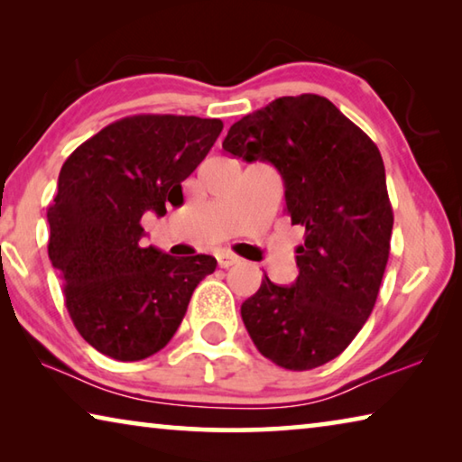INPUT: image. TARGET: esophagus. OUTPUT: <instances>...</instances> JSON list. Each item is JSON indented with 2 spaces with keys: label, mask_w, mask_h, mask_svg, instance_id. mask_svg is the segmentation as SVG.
I'll list each match as a JSON object with an SVG mask.
<instances>
[{
  "label": "esophagus",
  "mask_w": 462,
  "mask_h": 462,
  "mask_svg": "<svg viewBox=\"0 0 462 462\" xmlns=\"http://www.w3.org/2000/svg\"><path fill=\"white\" fill-rule=\"evenodd\" d=\"M216 259H217V264H220L222 269H228V267H232V264H238V263H240V259H238L236 254H232V253H226V250H224V253L217 254Z\"/></svg>",
  "instance_id": "esophagus-1"
}]
</instances>
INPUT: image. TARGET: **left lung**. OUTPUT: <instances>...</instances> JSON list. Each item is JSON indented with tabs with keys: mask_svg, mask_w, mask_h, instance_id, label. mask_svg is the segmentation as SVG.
<instances>
[{
	"mask_svg": "<svg viewBox=\"0 0 462 462\" xmlns=\"http://www.w3.org/2000/svg\"><path fill=\"white\" fill-rule=\"evenodd\" d=\"M222 148L275 165L287 216L306 228L295 285L264 275L242 303V322L259 353L283 369L322 366L361 332L387 267L393 209L379 148L316 93L279 97L245 116Z\"/></svg>",
	"mask_w": 462,
	"mask_h": 462,
	"instance_id": "8db88e82",
	"label": "left lung"
}]
</instances>
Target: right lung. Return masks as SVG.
I'll list each match as a JSON object with an SVG mask.
<instances>
[{
	"mask_svg": "<svg viewBox=\"0 0 462 462\" xmlns=\"http://www.w3.org/2000/svg\"><path fill=\"white\" fill-rule=\"evenodd\" d=\"M224 128L217 118L138 114L77 146L49 206V256L69 316L101 355L132 363L173 338L199 281L216 259H175L143 246L146 212L181 206V183Z\"/></svg>",
	"mask_w": 462,
	"mask_h": 462,
	"instance_id": "1",
	"label": "right lung"
}]
</instances>
